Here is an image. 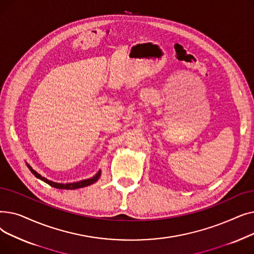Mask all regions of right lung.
Here are the masks:
<instances>
[{
    "instance_id": "right-lung-1",
    "label": "right lung",
    "mask_w": 254,
    "mask_h": 254,
    "mask_svg": "<svg viewBox=\"0 0 254 254\" xmlns=\"http://www.w3.org/2000/svg\"><path fill=\"white\" fill-rule=\"evenodd\" d=\"M26 166H28V168L31 170V172L33 173V174L39 178L41 179L42 181H44L45 183L49 184L50 186H52V188H56V189H59V190H77V189H81V188H85V186H88L92 183H95L98 181V179L100 178L101 176V171H99L97 174L91 177V178H88V179H85V180H81V181H78V182H73V183H58V182H53V181H50L48 179H46L45 177H42L41 175L39 174V173H37L30 165L26 164Z\"/></svg>"
}]
</instances>
